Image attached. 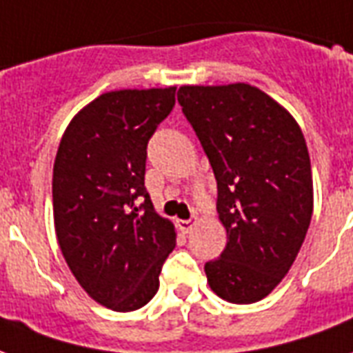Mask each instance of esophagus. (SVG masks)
Listing matches in <instances>:
<instances>
[{
	"mask_svg": "<svg viewBox=\"0 0 353 353\" xmlns=\"http://www.w3.org/2000/svg\"><path fill=\"white\" fill-rule=\"evenodd\" d=\"M194 221L192 219H189V221H177V226H179V230L183 232V234H189V232H192V228H194Z\"/></svg>",
	"mask_w": 353,
	"mask_h": 353,
	"instance_id": "obj_1",
	"label": "esophagus"
}]
</instances>
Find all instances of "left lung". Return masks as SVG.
Instances as JSON below:
<instances>
[{
  "label": "left lung",
  "mask_w": 353,
  "mask_h": 353,
  "mask_svg": "<svg viewBox=\"0 0 353 353\" xmlns=\"http://www.w3.org/2000/svg\"><path fill=\"white\" fill-rule=\"evenodd\" d=\"M183 108L216 179L228 243L205 263L211 290L247 305L270 296L301 249L312 216V172L290 112L249 83L181 85Z\"/></svg>",
  "instance_id": "left-lung-1"
}]
</instances>
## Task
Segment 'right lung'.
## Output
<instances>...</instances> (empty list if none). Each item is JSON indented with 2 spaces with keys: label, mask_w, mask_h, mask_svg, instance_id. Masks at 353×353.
I'll return each mask as SVG.
<instances>
[{
  "label": "right lung",
  "mask_w": 353,
  "mask_h": 353,
  "mask_svg": "<svg viewBox=\"0 0 353 353\" xmlns=\"http://www.w3.org/2000/svg\"><path fill=\"white\" fill-rule=\"evenodd\" d=\"M174 104L176 88L108 91L72 117L57 148L59 249L88 296L117 312L150 303L176 247L143 185L148 142Z\"/></svg>",
  "instance_id": "right-lung-1"
}]
</instances>
